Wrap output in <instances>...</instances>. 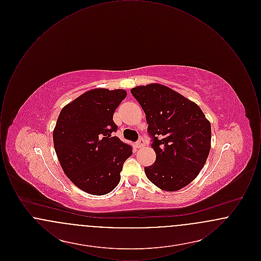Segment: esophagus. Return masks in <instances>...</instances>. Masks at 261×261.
<instances>
[{
  "mask_svg": "<svg viewBox=\"0 0 261 261\" xmlns=\"http://www.w3.org/2000/svg\"><path fill=\"white\" fill-rule=\"evenodd\" d=\"M144 146H145V141L143 138H140L136 142V148L140 149V148H143Z\"/></svg>",
  "mask_w": 261,
  "mask_h": 261,
  "instance_id": "esophagus-1",
  "label": "esophagus"
}]
</instances>
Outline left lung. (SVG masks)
Wrapping results in <instances>:
<instances>
[{
    "label": "left lung",
    "instance_id": "left-lung-1",
    "mask_svg": "<svg viewBox=\"0 0 261 261\" xmlns=\"http://www.w3.org/2000/svg\"><path fill=\"white\" fill-rule=\"evenodd\" d=\"M146 114L155 162L145 167L151 183L178 191L202 169L211 150V127L199 106L172 89L149 84L131 89Z\"/></svg>",
    "mask_w": 261,
    "mask_h": 261
}]
</instances>
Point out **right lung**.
Masks as SVG:
<instances>
[{
    "instance_id": "right-lung-1",
    "label": "right lung",
    "mask_w": 261,
    "mask_h": 261,
    "mask_svg": "<svg viewBox=\"0 0 261 261\" xmlns=\"http://www.w3.org/2000/svg\"><path fill=\"white\" fill-rule=\"evenodd\" d=\"M126 91L95 89L65 106L54 130V146L65 175L88 194L106 195L120 181L132 147L112 133V116Z\"/></svg>"
}]
</instances>
